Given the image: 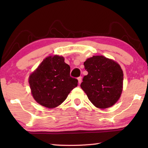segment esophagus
<instances>
[{
	"mask_svg": "<svg viewBox=\"0 0 148 148\" xmlns=\"http://www.w3.org/2000/svg\"><path fill=\"white\" fill-rule=\"evenodd\" d=\"M77 80H78V83H79V84H81L82 80V77L79 76V77H77Z\"/></svg>",
	"mask_w": 148,
	"mask_h": 148,
	"instance_id": "34e87169",
	"label": "esophagus"
}]
</instances>
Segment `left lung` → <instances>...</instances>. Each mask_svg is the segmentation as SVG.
<instances>
[{"mask_svg":"<svg viewBox=\"0 0 148 148\" xmlns=\"http://www.w3.org/2000/svg\"><path fill=\"white\" fill-rule=\"evenodd\" d=\"M88 74L82 89L94 106L105 109L118 101L123 90V73L118 63L102 56H92L84 62Z\"/></svg>","mask_w":148,"mask_h":148,"instance_id":"8db88e82","label":"left lung"}]
</instances>
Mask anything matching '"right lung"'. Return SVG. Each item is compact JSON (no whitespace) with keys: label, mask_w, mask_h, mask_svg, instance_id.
I'll return each instance as SVG.
<instances>
[{"label":"right lung","mask_w":148,"mask_h":148,"mask_svg":"<svg viewBox=\"0 0 148 148\" xmlns=\"http://www.w3.org/2000/svg\"><path fill=\"white\" fill-rule=\"evenodd\" d=\"M70 72L71 68L63 57L49 56L44 59L29 78L35 101L48 108L62 103L78 82L71 76Z\"/></svg>","instance_id":"obj_1"}]
</instances>
